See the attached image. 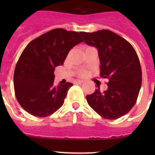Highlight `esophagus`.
<instances>
[{"mask_svg":"<svg viewBox=\"0 0 155 155\" xmlns=\"http://www.w3.org/2000/svg\"><path fill=\"white\" fill-rule=\"evenodd\" d=\"M84 82V80H75V84H82Z\"/></svg>","mask_w":155,"mask_h":155,"instance_id":"obj_1","label":"esophagus"}]
</instances>
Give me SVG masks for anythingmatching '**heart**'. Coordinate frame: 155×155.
<instances>
[{"label":"heart","instance_id":"1","mask_svg":"<svg viewBox=\"0 0 155 155\" xmlns=\"http://www.w3.org/2000/svg\"><path fill=\"white\" fill-rule=\"evenodd\" d=\"M79 75H84V71H80V72H79Z\"/></svg>","mask_w":155,"mask_h":155}]
</instances>
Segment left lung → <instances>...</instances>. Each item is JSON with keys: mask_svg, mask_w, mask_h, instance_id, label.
I'll return each instance as SVG.
<instances>
[{"mask_svg": "<svg viewBox=\"0 0 155 155\" xmlns=\"http://www.w3.org/2000/svg\"><path fill=\"white\" fill-rule=\"evenodd\" d=\"M87 45L98 49L101 77L108 79V88L100 86L86 99L91 108L103 118L115 120L131 110L142 85V68L133 46L108 30L80 32Z\"/></svg>", "mask_w": 155, "mask_h": 155, "instance_id": "left-lung-1", "label": "left lung"}]
</instances>
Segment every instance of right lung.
<instances>
[{"instance_id": "obj_1", "label": "right lung", "mask_w": 155, "mask_h": 155, "mask_svg": "<svg viewBox=\"0 0 155 155\" xmlns=\"http://www.w3.org/2000/svg\"><path fill=\"white\" fill-rule=\"evenodd\" d=\"M80 33L58 28L32 40L16 65L13 85L18 103L38 117L53 114L64 103L71 83L54 84V71L63 65L73 47L83 42Z\"/></svg>"}]
</instances>
